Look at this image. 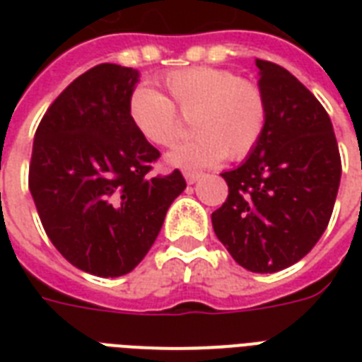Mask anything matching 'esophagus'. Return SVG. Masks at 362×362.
<instances>
[{
  "label": "esophagus",
  "instance_id": "obj_1",
  "mask_svg": "<svg viewBox=\"0 0 362 362\" xmlns=\"http://www.w3.org/2000/svg\"><path fill=\"white\" fill-rule=\"evenodd\" d=\"M201 176H203V173H197V170H186L184 173V178H186L187 184H195Z\"/></svg>",
  "mask_w": 362,
  "mask_h": 362
}]
</instances>
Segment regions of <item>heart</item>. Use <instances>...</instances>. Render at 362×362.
<instances>
[{
	"mask_svg": "<svg viewBox=\"0 0 362 362\" xmlns=\"http://www.w3.org/2000/svg\"><path fill=\"white\" fill-rule=\"evenodd\" d=\"M169 98L152 88L131 93L127 112L139 135L156 146H173L180 135V116L192 117V141L176 146L167 161L182 169H201L221 159H242L263 139L269 105L263 90L235 71L189 67L163 76Z\"/></svg>",
	"mask_w": 362,
	"mask_h": 362,
	"instance_id": "obj_1",
	"label": "heart"
}]
</instances>
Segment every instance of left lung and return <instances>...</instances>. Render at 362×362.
Returning a JSON list of instances; mask_svg holds the SVG:
<instances>
[{"mask_svg":"<svg viewBox=\"0 0 362 362\" xmlns=\"http://www.w3.org/2000/svg\"><path fill=\"white\" fill-rule=\"evenodd\" d=\"M269 105L263 139L223 173L229 195L212 212L216 237L240 267L278 272L315 246L329 226L342 161L331 118L287 69L255 59Z\"/></svg>","mask_w":362,"mask_h":362,"instance_id":"obj_1","label":"left lung"}]
</instances>
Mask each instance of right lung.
<instances>
[{
  "label": "right lung",
  "mask_w": 362,
  "mask_h": 362,
  "mask_svg": "<svg viewBox=\"0 0 362 362\" xmlns=\"http://www.w3.org/2000/svg\"><path fill=\"white\" fill-rule=\"evenodd\" d=\"M136 82L133 67L86 71L48 107L31 152L30 192L48 238L76 269L101 278L141 263L186 187L178 169L150 175L159 150L127 112Z\"/></svg>",
  "instance_id": "add662e5"
}]
</instances>
